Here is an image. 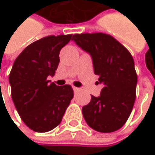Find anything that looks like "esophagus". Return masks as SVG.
Returning a JSON list of instances; mask_svg holds the SVG:
<instances>
[{
  "instance_id": "1",
  "label": "esophagus",
  "mask_w": 155,
  "mask_h": 155,
  "mask_svg": "<svg viewBox=\"0 0 155 155\" xmlns=\"http://www.w3.org/2000/svg\"><path fill=\"white\" fill-rule=\"evenodd\" d=\"M73 89H74V91H79V88H77V87H74V86L73 87Z\"/></svg>"
}]
</instances>
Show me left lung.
<instances>
[{
	"label": "left lung",
	"instance_id": "obj_1",
	"mask_svg": "<svg viewBox=\"0 0 155 155\" xmlns=\"http://www.w3.org/2000/svg\"><path fill=\"white\" fill-rule=\"evenodd\" d=\"M72 40L91 54L94 74L103 84L101 95H91V102L82 107L85 121L98 132L118 130L128 119L136 101L137 75L131 54L104 33L74 34Z\"/></svg>",
	"mask_w": 155,
	"mask_h": 155
}]
</instances>
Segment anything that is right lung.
I'll use <instances>...</instances> for the list:
<instances>
[{
  "label": "right lung",
  "instance_id": "obj_1",
  "mask_svg": "<svg viewBox=\"0 0 155 155\" xmlns=\"http://www.w3.org/2000/svg\"><path fill=\"white\" fill-rule=\"evenodd\" d=\"M72 34L47 36L26 47L16 58L10 73L12 98L28 127L48 132L62 121L74 97L73 88L49 83L60 62V50L72 39Z\"/></svg>",
  "mask_w": 155,
  "mask_h": 155
}]
</instances>
